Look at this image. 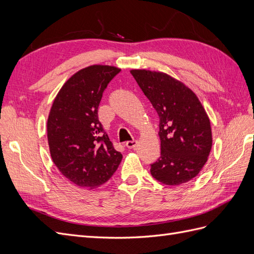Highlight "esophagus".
<instances>
[{"instance_id":"obj_1","label":"esophagus","mask_w":254,"mask_h":254,"mask_svg":"<svg viewBox=\"0 0 254 254\" xmlns=\"http://www.w3.org/2000/svg\"><path fill=\"white\" fill-rule=\"evenodd\" d=\"M136 145H137V141L136 140L126 142V146H127V148H129V149H133Z\"/></svg>"}]
</instances>
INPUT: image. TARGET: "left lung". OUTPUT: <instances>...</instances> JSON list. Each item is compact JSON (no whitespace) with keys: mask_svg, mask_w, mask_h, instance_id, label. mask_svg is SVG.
I'll use <instances>...</instances> for the list:
<instances>
[{"mask_svg":"<svg viewBox=\"0 0 254 254\" xmlns=\"http://www.w3.org/2000/svg\"><path fill=\"white\" fill-rule=\"evenodd\" d=\"M135 81L156 109L161 156L151 176L165 186H180L199 174L212 148L209 117L196 94L165 73L131 70Z\"/></svg>","mask_w":254,"mask_h":254,"instance_id":"1","label":"left lung"}]
</instances>
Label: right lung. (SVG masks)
Wrapping results in <instances>:
<instances>
[{"label":"right lung","instance_id":"right-lung-1","mask_svg":"<svg viewBox=\"0 0 254 254\" xmlns=\"http://www.w3.org/2000/svg\"><path fill=\"white\" fill-rule=\"evenodd\" d=\"M121 68L94 64L68 78L54 99L48 119L51 157L75 186L96 189L118 170L122 153L114 149L98 120V106Z\"/></svg>","mask_w":254,"mask_h":254}]
</instances>
